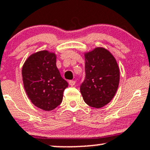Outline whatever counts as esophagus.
Segmentation results:
<instances>
[{
    "mask_svg": "<svg viewBox=\"0 0 150 150\" xmlns=\"http://www.w3.org/2000/svg\"><path fill=\"white\" fill-rule=\"evenodd\" d=\"M69 85L71 86H73L75 85V80H69Z\"/></svg>",
    "mask_w": 150,
    "mask_h": 150,
    "instance_id": "34e87169",
    "label": "esophagus"
}]
</instances>
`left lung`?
I'll use <instances>...</instances> for the list:
<instances>
[{
	"label": "left lung",
	"instance_id": "left-lung-1",
	"mask_svg": "<svg viewBox=\"0 0 150 150\" xmlns=\"http://www.w3.org/2000/svg\"><path fill=\"white\" fill-rule=\"evenodd\" d=\"M86 78L80 86L83 100L93 108H102L114 97L120 72L116 59L108 50L96 47L85 53Z\"/></svg>",
	"mask_w": 150,
	"mask_h": 150
}]
</instances>
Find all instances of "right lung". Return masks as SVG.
I'll list each match as a JSON object with an SVG mask.
<instances>
[{"label": "right lung", "instance_id": "obj_1", "mask_svg": "<svg viewBox=\"0 0 150 150\" xmlns=\"http://www.w3.org/2000/svg\"><path fill=\"white\" fill-rule=\"evenodd\" d=\"M56 54L43 50L31 54L22 67L23 87L35 106L52 111L62 101L68 83L56 65Z\"/></svg>", "mask_w": 150, "mask_h": 150}]
</instances>
